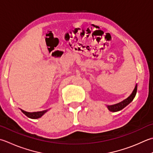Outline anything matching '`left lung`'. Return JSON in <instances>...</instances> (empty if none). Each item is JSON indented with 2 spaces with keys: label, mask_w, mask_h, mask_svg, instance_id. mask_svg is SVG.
I'll return each instance as SVG.
<instances>
[{
  "label": "left lung",
  "mask_w": 153,
  "mask_h": 153,
  "mask_svg": "<svg viewBox=\"0 0 153 153\" xmlns=\"http://www.w3.org/2000/svg\"><path fill=\"white\" fill-rule=\"evenodd\" d=\"M137 91V84L135 85V88H134V89H133L132 94H131L127 99H125V100H124L123 101H122L118 103L112 105H106L107 109L111 112H117L122 110L133 100V99L136 95Z\"/></svg>",
  "instance_id": "left-lung-1"
}]
</instances>
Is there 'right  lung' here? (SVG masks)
I'll use <instances>...</instances> for the list:
<instances>
[{
	"label": "right lung",
	"instance_id": "add662e5",
	"mask_svg": "<svg viewBox=\"0 0 153 153\" xmlns=\"http://www.w3.org/2000/svg\"><path fill=\"white\" fill-rule=\"evenodd\" d=\"M21 111H22L24 114H25L26 116L30 118V119H38V118H40L42 116L44 115L45 113H46L48 109H46V110H44V111H37V112H27L25 111H24L22 109H21Z\"/></svg>",
	"mask_w": 153,
	"mask_h": 153
}]
</instances>
